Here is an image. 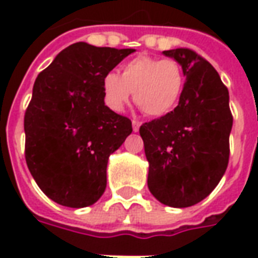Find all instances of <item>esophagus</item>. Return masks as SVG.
Here are the masks:
<instances>
[{"mask_svg": "<svg viewBox=\"0 0 258 258\" xmlns=\"http://www.w3.org/2000/svg\"><path fill=\"white\" fill-rule=\"evenodd\" d=\"M141 127V121H138V120H133V130H134L135 133L140 130Z\"/></svg>", "mask_w": 258, "mask_h": 258, "instance_id": "1", "label": "esophagus"}]
</instances>
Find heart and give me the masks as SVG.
Masks as SVG:
<instances>
[{"label":"heart","instance_id":"b5f03b06","mask_svg":"<svg viewBox=\"0 0 258 258\" xmlns=\"http://www.w3.org/2000/svg\"><path fill=\"white\" fill-rule=\"evenodd\" d=\"M184 85V70L177 60L141 55L123 64L121 76L106 74L103 92L114 112H121L134 94L137 105L148 116H163L178 105Z\"/></svg>","mask_w":258,"mask_h":258}]
</instances>
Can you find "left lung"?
Instances as JSON below:
<instances>
[{
	"label": "left lung",
	"instance_id": "left-lung-1",
	"mask_svg": "<svg viewBox=\"0 0 258 258\" xmlns=\"http://www.w3.org/2000/svg\"><path fill=\"white\" fill-rule=\"evenodd\" d=\"M186 77L178 106L141 125L149 162L148 188L163 205L189 207L216 188L229 160L232 113L217 70L189 49L164 51Z\"/></svg>",
	"mask_w": 258,
	"mask_h": 258
}]
</instances>
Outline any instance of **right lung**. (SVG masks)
Segmentation results:
<instances>
[{"instance_id": "1", "label": "right lung", "mask_w": 258, "mask_h": 258, "mask_svg": "<svg viewBox=\"0 0 258 258\" xmlns=\"http://www.w3.org/2000/svg\"><path fill=\"white\" fill-rule=\"evenodd\" d=\"M134 51L76 42L37 76L25 113V157L58 205L87 207L105 192L107 159L133 125L105 105L103 79Z\"/></svg>"}]
</instances>
